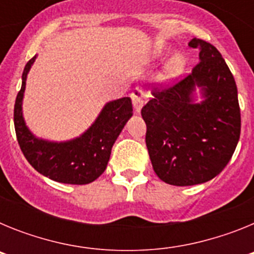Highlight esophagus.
Masks as SVG:
<instances>
[{
	"mask_svg": "<svg viewBox=\"0 0 254 254\" xmlns=\"http://www.w3.org/2000/svg\"><path fill=\"white\" fill-rule=\"evenodd\" d=\"M131 99L132 103H133L134 111L138 113L143 105V99H145V93H143L142 89H140V87H134L133 91H132L131 94Z\"/></svg>",
	"mask_w": 254,
	"mask_h": 254,
	"instance_id": "1",
	"label": "esophagus"
}]
</instances>
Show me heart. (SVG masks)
I'll return each instance as SVG.
<instances>
[{"label": "heart", "mask_w": 254, "mask_h": 254, "mask_svg": "<svg viewBox=\"0 0 254 254\" xmlns=\"http://www.w3.org/2000/svg\"><path fill=\"white\" fill-rule=\"evenodd\" d=\"M168 52V47L164 43H158L154 47V51H152V56L155 58H159L161 56H164ZM186 64L185 57L181 55V53H177V55L173 56L169 61L167 62L165 67H164L163 73L160 75L161 81H170L173 78H176L177 76L181 75V72L183 71Z\"/></svg>", "instance_id": "b5f03b06"}]
</instances>
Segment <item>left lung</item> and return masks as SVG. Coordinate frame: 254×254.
Masks as SVG:
<instances>
[{"instance_id": "obj_1", "label": "left lung", "mask_w": 254, "mask_h": 254, "mask_svg": "<svg viewBox=\"0 0 254 254\" xmlns=\"http://www.w3.org/2000/svg\"><path fill=\"white\" fill-rule=\"evenodd\" d=\"M188 46L199 51L192 73L167 89H154L141 111L154 172L173 186L215 178L232 159L241 136L238 90L228 64L205 40L193 38ZM197 88L203 96L199 103Z\"/></svg>"}]
</instances>
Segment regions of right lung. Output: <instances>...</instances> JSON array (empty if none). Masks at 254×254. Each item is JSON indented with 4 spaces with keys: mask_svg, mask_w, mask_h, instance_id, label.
Segmentation results:
<instances>
[{
    "mask_svg": "<svg viewBox=\"0 0 254 254\" xmlns=\"http://www.w3.org/2000/svg\"><path fill=\"white\" fill-rule=\"evenodd\" d=\"M37 56L26 64L13 108V123L22 154L37 172L66 185H87L104 173L117 137L132 117V102L121 98L104 105L95 122L78 137L48 141L31 133L22 117L26 77Z\"/></svg>",
    "mask_w": 254,
    "mask_h": 254,
    "instance_id": "right-lung-1",
    "label": "right lung"
}]
</instances>
